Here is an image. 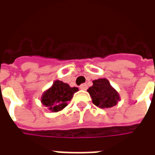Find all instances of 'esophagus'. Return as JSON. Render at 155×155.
I'll return each mask as SVG.
<instances>
[{
	"mask_svg": "<svg viewBox=\"0 0 155 155\" xmlns=\"http://www.w3.org/2000/svg\"><path fill=\"white\" fill-rule=\"evenodd\" d=\"M80 88H81V90H83V91H85V90H87L88 85L86 84H82L80 85Z\"/></svg>",
	"mask_w": 155,
	"mask_h": 155,
	"instance_id": "esophagus-1",
	"label": "esophagus"
}]
</instances>
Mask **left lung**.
<instances>
[{"mask_svg": "<svg viewBox=\"0 0 155 155\" xmlns=\"http://www.w3.org/2000/svg\"><path fill=\"white\" fill-rule=\"evenodd\" d=\"M93 104L102 109L116 105L120 96L106 79H99L93 81V85L88 89Z\"/></svg>", "mask_w": 155, "mask_h": 155, "instance_id": "obj_1", "label": "left lung"}]
</instances>
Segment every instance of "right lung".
Listing matches in <instances>:
<instances>
[{"mask_svg": "<svg viewBox=\"0 0 155 155\" xmlns=\"http://www.w3.org/2000/svg\"><path fill=\"white\" fill-rule=\"evenodd\" d=\"M76 91H78V88L71 87L66 83L55 81L53 85L42 95L41 102L50 110L57 112L67 106Z\"/></svg>", "mask_w": 155, "mask_h": 155, "instance_id": "right-lung-1", "label": "right lung"}]
</instances>
